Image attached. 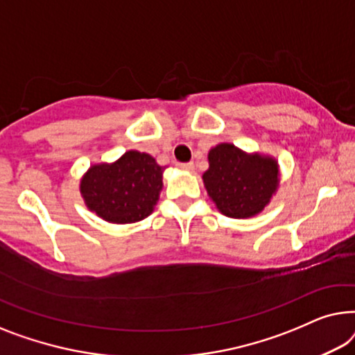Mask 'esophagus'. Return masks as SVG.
I'll list each match as a JSON object with an SVG mask.
<instances>
[{
	"label": "esophagus",
	"mask_w": 355,
	"mask_h": 355,
	"mask_svg": "<svg viewBox=\"0 0 355 355\" xmlns=\"http://www.w3.org/2000/svg\"><path fill=\"white\" fill-rule=\"evenodd\" d=\"M178 167L182 168L184 172H193L194 171V164L193 162H183V164H178Z\"/></svg>",
	"instance_id": "esophagus-1"
}]
</instances>
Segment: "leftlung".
<instances>
[{
  "instance_id": "1",
  "label": "left lung",
  "mask_w": 355,
  "mask_h": 355,
  "mask_svg": "<svg viewBox=\"0 0 355 355\" xmlns=\"http://www.w3.org/2000/svg\"><path fill=\"white\" fill-rule=\"evenodd\" d=\"M207 161L209 168L202 173L204 187L223 216H257L277 193L279 167L275 157L220 143L209 151Z\"/></svg>"
}]
</instances>
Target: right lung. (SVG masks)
Instances as JSON below:
<instances>
[{
  "label": "right lung",
  "instance_id": "right-lung-1",
  "mask_svg": "<svg viewBox=\"0 0 355 355\" xmlns=\"http://www.w3.org/2000/svg\"><path fill=\"white\" fill-rule=\"evenodd\" d=\"M148 153L130 149L114 162L89 166L80 194L89 211L109 223H135L153 214L162 191V173Z\"/></svg>",
  "mask_w": 355,
  "mask_h": 355
}]
</instances>
